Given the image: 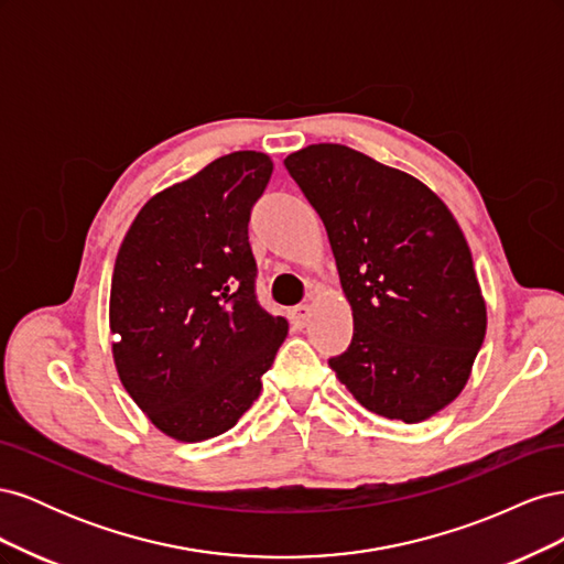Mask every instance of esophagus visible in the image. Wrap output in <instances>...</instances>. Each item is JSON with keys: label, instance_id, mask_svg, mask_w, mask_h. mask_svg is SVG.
<instances>
[{"label": "esophagus", "instance_id": "34e87169", "mask_svg": "<svg viewBox=\"0 0 564 564\" xmlns=\"http://www.w3.org/2000/svg\"><path fill=\"white\" fill-rule=\"evenodd\" d=\"M308 317H311V305L301 303V305H296V308L292 311V322L296 324V327H303V324L308 322Z\"/></svg>", "mask_w": 564, "mask_h": 564}]
</instances>
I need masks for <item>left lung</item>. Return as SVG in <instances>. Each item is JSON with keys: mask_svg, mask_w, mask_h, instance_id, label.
<instances>
[{"mask_svg": "<svg viewBox=\"0 0 564 564\" xmlns=\"http://www.w3.org/2000/svg\"><path fill=\"white\" fill-rule=\"evenodd\" d=\"M329 235L352 340L329 357L369 412L419 423L464 390L487 332L473 256L429 185L338 143L284 160Z\"/></svg>", "mask_w": 564, "mask_h": 564, "instance_id": "left-lung-1", "label": "left lung"}]
</instances>
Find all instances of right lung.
I'll return each mask as SVG.
<instances>
[{
    "instance_id": "obj_1",
    "label": "right lung",
    "mask_w": 564,
    "mask_h": 564,
    "mask_svg": "<svg viewBox=\"0 0 564 564\" xmlns=\"http://www.w3.org/2000/svg\"><path fill=\"white\" fill-rule=\"evenodd\" d=\"M272 162L240 150L148 199L119 247L110 286L112 357L162 433L202 442L230 431L261 392L286 338L256 299L251 207Z\"/></svg>"
}]
</instances>
